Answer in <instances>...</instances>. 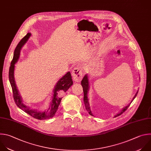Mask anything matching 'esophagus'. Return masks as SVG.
I'll return each instance as SVG.
<instances>
[{"label": "esophagus", "instance_id": "34e87169", "mask_svg": "<svg viewBox=\"0 0 151 151\" xmlns=\"http://www.w3.org/2000/svg\"><path fill=\"white\" fill-rule=\"evenodd\" d=\"M73 79L75 82H80L83 77V72L81 68H75L72 71Z\"/></svg>", "mask_w": 151, "mask_h": 151}]
</instances>
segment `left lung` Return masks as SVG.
Instances as JSON below:
<instances>
[{"mask_svg":"<svg viewBox=\"0 0 151 151\" xmlns=\"http://www.w3.org/2000/svg\"><path fill=\"white\" fill-rule=\"evenodd\" d=\"M81 85H82V86L83 91V95H84V96H83V102H84V104H85V109H86V110L88 111L89 114L90 115H91V116H93V114H92V112H91V109H90L89 104V101H88V90H89V85L88 77V75H85V76L83 77V79L82 80V81H81ZM137 93H138V91H137V92H136V93L135 94V95H134V96L133 97V99H132V101H131V103L133 101V99H134L135 98V97L136 96ZM130 103L127 106H126V107H125L124 108H123V109H122V110L120 111V113L117 114V115H116V116H114V117H117V116H119L120 115H121L122 114H123V113L128 109V107L130 106Z\"/></svg>","mask_w":151,"mask_h":151,"instance_id":"left-lung-1","label":"left lung"}]
</instances>
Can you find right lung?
Here are the masks:
<instances>
[{
	"instance_id": "add662e5",
	"label": "right lung",
	"mask_w": 151,
	"mask_h": 151,
	"mask_svg": "<svg viewBox=\"0 0 151 151\" xmlns=\"http://www.w3.org/2000/svg\"><path fill=\"white\" fill-rule=\"evenodd\" d=\"M31 36V33H28L18 43L17 45L14 54V58L11 63V66L9 68V82L12 89L13 92V97L14 99L15 103L17 106L22 110L28 114L31 117L38 119V120H46L51 119L54 117L55 115L59 106L60 104L62 97H60V95H62L63 92H65L72 85L73 81L72 79V76L70 75V72H68L65 75H64L60 80L58 82L56 85L55 89L53 90V96L51 104L50 105L47 111H44L43 112L38 111L35 110L30 109L25 105H24L22 103V98L19 94L18 89L17 88L15 79H14V68L15 64L18 61L19 55L20 50L22 47L25 44V42L28 41V38Z\"/></svg>"
}]
</instances>
